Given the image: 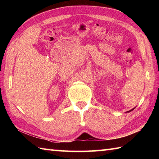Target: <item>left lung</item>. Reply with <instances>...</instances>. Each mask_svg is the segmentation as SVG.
I'll list each match as a JSON object with an SVG mask.
<instances>
[{"label": "left lung", "mask_w": 159, "mask_h": 159, "mask_svg": "<svg viewBox=\"0 0 159 159\" xmlns=\"http://www.w3.org/2000/svg\"><path fill=\"white\" fill-rule=\"evenodd\" d=\"M132 110H133V109H132ZM132 110H130V111H132ZM129 111H128V112H129Z\"/></svg>", "instance_id": "8db88e82"}]
</instances>
